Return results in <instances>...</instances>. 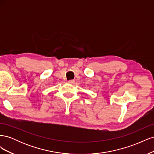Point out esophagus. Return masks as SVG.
<instances>
[{"label":"esophagus","mask_w":154,"mask_h":154,"mask_svg":"<svg viewBox=\"0 0 154 154\" xmlns=\"http://www.w3.org/2000/svg\"><path fill=\"white\" fill-rule=\"evenodd\" d=\"M69 83H71V84H73L74 83V80H69Z\"/></svg>","instance_id":"1"}]
</instances>
